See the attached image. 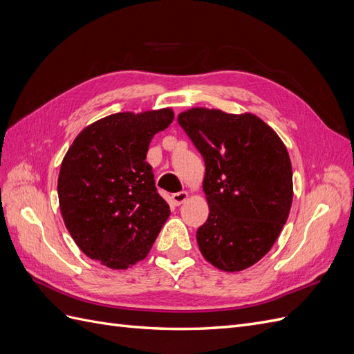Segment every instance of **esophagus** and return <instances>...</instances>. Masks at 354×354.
Masks as SVG:
<instances>
[{
	"instance_id": "1",
	"label": "esophagus",
	"mask_w": 354,
	"mask_h": 354,
	"mask_svg": "<svg viewBox=\"0 0 354 354\" xmlns=\"http://www.w3.org/2000/svg\"><path fill=\"white\" fill-rule=\"evenodd\" d=\"M187 198H189L187 192H178V194H173V195H171V201H173V203H174L176 207L181 205V203H183Z\"/></svg>"
}]
</instances>
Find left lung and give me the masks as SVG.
Here are the masks:
<instances>
[{
    "instance_id": "obj_1",
    "label": "left lung",
    "mask_w": 354,
    "mask_h": 354,
    "mask_svg": "<svg viewBox=\"0 0 354 354\" xmlns=\"http://www.w3.org/2000/svg\"><path fill=\"white\" fill-rule=\"evenodd\" d=\"M177 121L205 162L209 214L196 232L205 260L224 272L246 269L270 251L292 203L285 145L252 113L195 108Z\"/></svg>"
}]
</instances>
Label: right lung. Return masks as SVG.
<instances>
[{
	"label": "right lung",
	"instance_id": "1",
	"mask_svg": "<svg viewBox=\"0 0 354 354\" xmlns=\"http://www.w3.org/2000/svg\"><path fill=\"white\" fill-rule=\"evenodd\" d=\"M173 120L168 108L109 115L84 128L63 158L62 217L91 260L127 269L151 251L169 207L158 194L146 155L152 137Z\"/></svg>",
	"mask_w": 354,
	"mask_h": 354
}]
</instances>
